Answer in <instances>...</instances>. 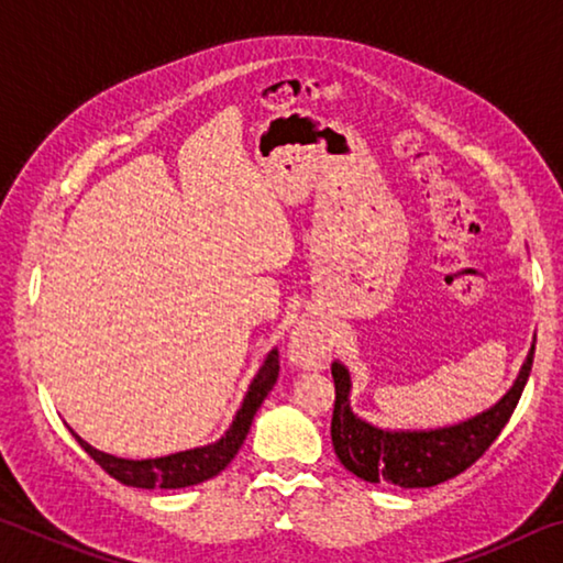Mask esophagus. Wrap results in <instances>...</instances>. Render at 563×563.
I'll return each mask as SVG.
<instances>
[{"mask_svg": "<svg viewBox=\"0 0 563 563\" xmlns=\"http://www.w3.org/2000/svg\"><path fill=\"white\" fill-rule=\"evenodd\" d=\"M328 355V340L320 330L302 325L292 332L290 338V357L300 367H318Z\"/></svg>", "mask_w": 563, "mask_h": 563, "instance_id": "34e87169", "label": "esophagus"}]
</instances>
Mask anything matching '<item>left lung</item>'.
Returning a JSON list of instances; mask_svg holds the SVG:
<instances>
[{
	"label": "left lung",
	"mask_w": 563,
	"mask_h": 563,
	"mask_svg": "<svg viewBox=\"0 0 563 563\" xmlns=\"http://www.w3.org/2000/svg\"><path fill=\"white\" fill-rule=\"evenodd\" d=\"M533 347H537V338L523 360L519 377L514 379L509 393L497 405L466 422L440 427V430H379L360 419L350 407L352 383L347 367L332 362L335 409H332L330 434L338 460L360 479L395 484L405 489L434 487V484H442L470 470L489 450L517 409L531 373Z\"/></svg>",
	"instance_id": "8db88e82"
}]
</instances>
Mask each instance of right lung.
Returning a JSON list of instances; mask_svg holds the SVG:
<instances>
[{"label":"right lung","instance_id":"right-lung-1","mask_svg":"<svg viewBox=\"0 0 563 563\" xmlns=\"http://www.w3.org/2000/svg\"><path fill=\"white\" fill-rule=\"evenodd\" d=\"M278 373H280L278 350H271L268 357H265V362L258 369V375L253 377L251 387H247L243 405L235 412L233 424L228 427V432L218 442L196 446V450L156 456V460H121V456L93 450V446L89 442H84L74 430L69 432L76 437V442L81 444V450L87 452L103 472H109L113 479L126 484V487H139V489L194 487V484L211 479V476L223 472L225 466L231 464L238 450H241L247 430H251L255 412H258L263 399L268 397L275 379H278Z\"/></svg>","mask_w":563,"mask_h":563}]
</instances>
